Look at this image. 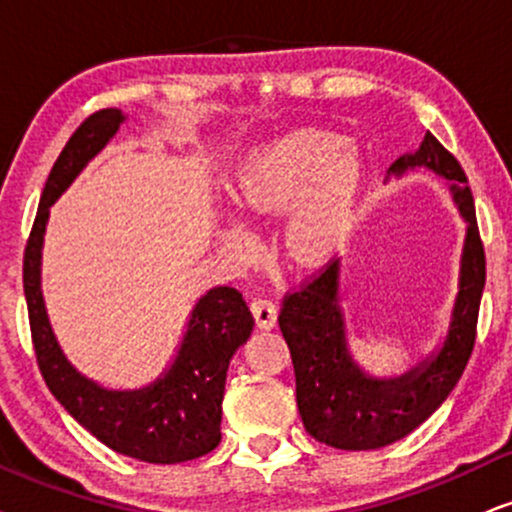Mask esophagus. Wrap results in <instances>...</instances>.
Returning a JSON list of instances; mask_svg holds the SVG:
<instances>
[{"label": "esophagus", "mask_w": 512, "mask_h": 512, "mask_svg": "<svg viewBox=\"0 0 512 512\" xmlns=\"http://www.w3.org/2000/svg\"><path fill=\"white\" fill-rule=\"evenodd\" d=\"M250 312L255 316V323L260 331H271L276 326L278 312H276V304L271 300H264V297H255L250 302Z\"/></svg>", "instance_id": "1"}]
</instances>
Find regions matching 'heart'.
I'll return each mask as SVG.
<instances>
[{"label": "heart", "instance_id": "obj_1", "mask_svg": "<svg viewBox=\"0 0 512 512\" xmlns=\"http://www.w3.org/2000/svg\"><path fill=\"white\" fill-rule=\"evenodd\" d=\"M361 165L338 134L297 129L255 151L231 184L236 208L264 219L290 212L283 241L300 264H319L345 243L359 191ZM222 245L234 257L252 248L241 226H229Z\"/></svg>", "mask_w": 512, "mask_h": 512}]
</instances>
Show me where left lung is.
<instances>
[{"label":"left lung","instance_id":"8db88e82","mask_svg":"<svg viewBox=\"0 0 512 512\" xmlns=\"http://www.w3.org/2000/svg\"><path fill=\"white\" fill-rule=\"evenodd\" d=\"M430 170L449 186L465 238L458 269V290L449 326L428 357L399 375H373L354 359L349 333L359 335L357 319H347L342 264L328 269L283 300L278 326L290 347L295 368L297 409L304 430L335 449H380L425 423L444 404L468 364L475 345L477 312L484 290V250L477 231L475 203L458 160L425 132L416 151L399 155L387 179ZM355 328L352 329L351 326Z\"/></svg>","mask_w":512,"mask_h":512}]
</instances>
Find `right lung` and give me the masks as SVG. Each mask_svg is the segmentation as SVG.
I'll return each mask as SVG.
<instances>
[{
    "label": "right lung",
    "mask_w": 512,
    "mask_h": 512,
    "mask_svg": "<svg viewBox=\"0 0 512 512\" xmlns=\"http://www.w3.org/2000/svg\"><path fill=\"white\" fill-rule=\"evenodd\" d=\"M125 120L118 108L94 113L51 167L23 260L32 345L51 394L108 449L144 463H184L210 454L222 442L226 371L255 326L243 295L231 286L200 295L170 364L153 383L134 390L106 387L77 371L51 328L42 295V248L51 205L111 144Z\"/></svg>",
    "instance_id": "obj_1"
}]
</instances>
